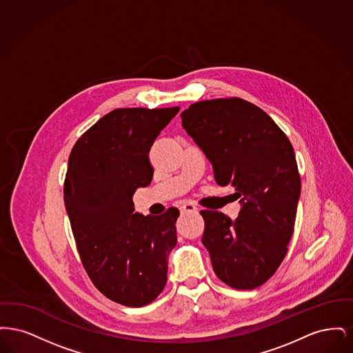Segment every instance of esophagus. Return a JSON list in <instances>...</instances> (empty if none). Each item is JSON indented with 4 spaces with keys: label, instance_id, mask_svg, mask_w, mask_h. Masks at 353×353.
<instances>
[{
    "label": "esophagus",
    "instance_id": "1",
    "mask_svg": "<svg viewBox=\"0 0 353 353\" xmlns=\"http://www.w3.org/2000/svg\"><path fill=\"white\" fill-rule=\"evenodd\" d=\"M180 210H181V213L184 214V213H197L199 212V209H197V206H194L193 203H190V202H186L184 203L181 208H180Z\"/></svg>",
    "mask_w": 353,
    "mask_h": 353
}]
</instances>
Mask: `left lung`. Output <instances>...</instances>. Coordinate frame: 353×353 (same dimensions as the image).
Instances as JSON below:
<instances>
[{
    "label": "left lung",
    "instance_id": "obj_1",
    "mask_svg": "<svg viewBox=\"0 0 353 353\" xmlns=\"http://www.w3.org/2000/svg\"><path fill=\"white\" fill-rule=\"evenodd\" d=\"M183 127L213 165L216 183L241 202L233 221L202 210V243L219 279L252 290L270 279L287 254L301 196L294 148L269 115L241 98L193 103Z\"/></svg>",
    "mask_w": 353,
    "mask_h": 353
}]
</instances>
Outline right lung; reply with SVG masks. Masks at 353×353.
I'll return each mask as SVG.
<instances>
[{
    "instance_id": "right-lung-1",
    "label": "right lung",
    "mask_w": 353,
    "mask_h": 353,
    "mask_svg": "<svg viewBox=\"0 0 353 353\" xmlns=\"http://www.w3.org/2000/svg\"><path fill=\"white\" fill-rule=\"evenodd\" d=\"M172 108H117L75 143L63 200L81 261L104 296L127 307L153 302L167 283L179 209L134 213V192L151 184L150 151L177 115Z\"/></svg>"
}]
</instances>
